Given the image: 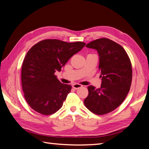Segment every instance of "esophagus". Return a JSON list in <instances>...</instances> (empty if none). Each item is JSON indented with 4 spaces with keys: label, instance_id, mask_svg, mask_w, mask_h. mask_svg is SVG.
Instances as JSON below:
<instances>
[{
    "label": "esophagus",
    "instance_id": "esophagus-1",
    "mask_svg": "<svg viewBox=\"0 0 149 149\" xmlns=\"http://www.w3.org/2000/svg\"><path fill=\"white\" fill-rule=\"evenodd\" d=\"M72 87L74 88V89H78L81 87H82V85H79V84H74V85H72Z\"/></svg>",
    "mask_w": 149,
    "mask_h": 149
}]
</instances>
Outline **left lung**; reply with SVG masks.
<instances>
[{
  "instance_id": "8db88e82",
  "label": "left lung",
  "mask_w": 149,
  "mask_h": 149,
  "mask_svg": "<svg viewBox=\"0 0 149 149\" xmlns=\"http://www.w3.org/2000/svg\"><path fill=\"white\" fill-rule=\"evenodd\" d=\"M86 47L98 51L102 85L97 89L93 86H88V94L84 104L94 114H107L123 102L130 88V59L120 45L105 38L94 40Z\"/></svg>"
}]
</instances>
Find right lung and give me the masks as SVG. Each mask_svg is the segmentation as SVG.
<instances>
[{"label": "right lung", "instance_id": "obj_1", "mask_svg": "<svg viewBox=\"0 0 149 149\" xmlns=\"http://www.w3.org/2000/svg\"><path fill=\"white\" fill-rule=\"evenodd\" d=\"M85 44L47 39L30 49L21 68V84L24 97L32 109L49 115L61 109L72 86L61 83L55 72H60Z\"/></svg>", "mask_w": 149, "mask_h": 149}]
</instances>
